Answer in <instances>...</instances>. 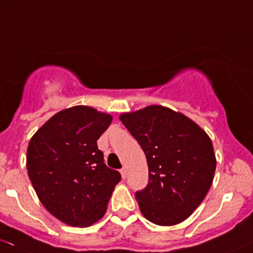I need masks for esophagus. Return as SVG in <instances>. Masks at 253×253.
Wrapping results in <instances>:
<instances>
[{
    "instance_id": "34e87169",
    "label": "esophagus",
    "mask_w": 253,
    "mask_h": 253,
    "mask_svg": "<svg viewBox=\"0 0 253 253\" xmlns=\"http://www.w3.org/2000/svg\"><path fill=\"white\" fill-rule=\"evenodd\" d=\"M121 173V176L122 179H126V175H127V170H126V167H122V169L120 170Z\"/></svg>"
}]
</instances>
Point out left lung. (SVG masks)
I'll return each mask as SVG.
<instances>
[{"label":"left lung","mask_w":253,"mask_h":253,"mask_svg":"<svg viewBox=\"0 0 253 253\" xmlns=\"http://www.w3.org/2000/svg\"><path fill=\"white\" fill-rule=\"evenodd\" d=\"M120 120L148 162L149 184L135 193L141 213L158 226L181 223L211 187L216 170L211 139L190 118L163 105L124 113Z\"/></svg>","instance_id":"obj_1"}]
</instances>
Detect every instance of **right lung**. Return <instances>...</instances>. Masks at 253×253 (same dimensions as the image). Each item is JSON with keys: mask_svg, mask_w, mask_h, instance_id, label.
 <instances>
[{"mask_svg": "<svg viewBox=\"0 0 253 253\" xmlns=\"http://www.w3.org/2000/svg\"><path fill=\"white\" fill-rule=\"evenodd\" d=\"M112 121L110 114L74 105L52 115L30 140L26 167L33 188L43 207L68 226L101 220L120 182L97 148Z\"/></svg>", "mask_w": 253, "mask_h": 253, "instance_id": "1", "label": "right lung"}]
</instances>
